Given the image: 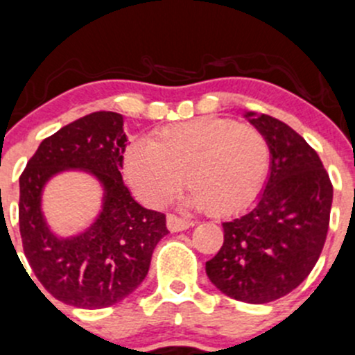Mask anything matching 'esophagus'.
Segmentation results:
<instances>
[{
	"label": "esophagus",
	"mask_w": 355,
	"mask_h": 355,
	"mask_svg": "<svg viewBox=\"0 0 355 355\" xmlns=\"http://www.w3.org/2000/svg\"><path fill=\"white\" fill-rule=\"evenodd\" d=\"M192 225H193V223L190 221V219L180 218V216L170 214L166 218V226H168V230L171 231V233H178V231L189 230V227L192 226Z\"/></svg>",
	"instance_id": "1"
}]
</instances>
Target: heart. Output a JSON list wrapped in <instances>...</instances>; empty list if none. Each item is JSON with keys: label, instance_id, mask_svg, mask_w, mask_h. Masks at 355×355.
<instances>
[{"label": "heart", "instance_id": "obj_1", "mask_svg": "<svg viewBox=\"0 0 355 355\" xmlns=\"http://www.w3.org/2000/svg\"><path fill=\"white\" fill-rule=\"evenodd\" d=\"M270 165L262 132L231 119L202 117L159 129L148 143L125 153V173L137 196L159 206L184 184L192 202L209 212L227 214L259 193Z\"/></svg>", "mask_w": 355, "mask_h": 355}]
</instances>
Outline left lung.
I'll use <instances>...</instances> for the list:
<instances>
[{"label": "left lung", "mask_w": 355, "mask_h": 355, "mask_svg": "<svg viewBox=\"0 0 355 355\" xmlns=\"http://www.w3.org/2000/svg\"><path fill=\"white\" fill-rule=\"evenodd\" d=\"M245 119L266 136L270 173L255 206L223 223L221 250L206 274L223 294L263 304L286 296L316 266L327 240L334 187L316 151L266 114Z\"/></svg>", "instance_id": "obj_1"}]
</instances>
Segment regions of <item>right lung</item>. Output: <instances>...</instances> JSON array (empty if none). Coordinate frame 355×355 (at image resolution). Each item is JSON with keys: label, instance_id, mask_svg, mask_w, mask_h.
I'll list each match as a JSON object with an SVG mask.
<instances>
[{"label": "right lung", "instance_id": "add662e5", "mask_svg": "<svg viewBox=\"0 0 355 355\" xmlns=\"http://www.w3.org/2000/svg\"><path fill=\"white\" fill-rule=\"evenodd\" d=\"M125 143L121 114L93 112L44 139L20 177L25 257L40 284L69 306L107 308L128 297L144 281L153 250L168 234L165 214L137 204L122 182ZM64 171H85L103 189L99 214L71 237L55 234L42 211L43 189Z\"/></svg>", "mask_w": 355, "mask_h": 355}]
</instances>
